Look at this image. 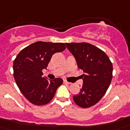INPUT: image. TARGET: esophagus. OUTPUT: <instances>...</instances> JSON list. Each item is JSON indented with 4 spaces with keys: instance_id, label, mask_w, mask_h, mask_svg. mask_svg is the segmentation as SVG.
Segmentation results:
<instances>
[{
    "instance_id": "34e87169",
    "label": "esophagus",
    "mask_w": 130,
    "mask_h": 130,
    "mask_svg": "<svg viewBox=\"0 0 130 130\" xmlns=\"http://www.w3.org/2000/svg\"><path fill=\"white\" fill-rule=\"evenodd\" d=\"M64 83H65V84H71V83H70V82H68L67 80H64Z\"/></svg>"
}]
</instances>
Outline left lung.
Masks as SVG:
<instances>
[{"label": "left lung", "mask_w": 130, "mask_h": 130, "mask_svg": "<svg viewBox=\"0 0 130 130\" xmlns=\"http://www.w3.org/2000/svg\"><path fill=\"white\" fill-rule=\"evenodd\" d=\"M65 45L84 73L82 75L80 92L73 100L82 108H89L98 103L108 90L112 78V62L102 50L92 44L82 42Z\"/></svg>", "instance_id": "obj_1"}]
</instances>
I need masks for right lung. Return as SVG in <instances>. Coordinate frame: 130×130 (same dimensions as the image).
<instances>
[{
  "label": "right lung",
  "instance_id": "right-lung-1",
  "mask_svg": "<svg viewBox=\"0 0 130 130\" xmlns=\"http://www.w3.org/2000/svg\"><path fill=\"white\" fill-rule=\"evenodd\" d=\"M66 48L65 43L37 41L22 49L13 62V75L18 88L30 103L37 106L49 103L57 89L63 82L61 78L48 81L43 77L52 56Z\"/></svg>",
  "mask_w": 130,
  "mask_h": 130
}]
</instances>
